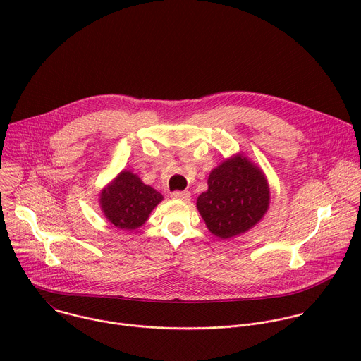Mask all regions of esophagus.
<instances>
[{"instance_id": "34e87169", "label": "esophagus", "mask_w": 361, "mask_h": 361, "mask_svg": "<svg viewBox=\"0 0 361 361\" xmlns=\"http://www.w3.org/2000/svg\"><path fill=\"white\" fill-rule=\"evenodd\" d=\"M171 197L176 200H181V201H188L191 194L188 191H174L171 192Z\"/></svg>"}]
</instances>
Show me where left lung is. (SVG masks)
<instances>
[{
    "label": "left lung",
    "instance_id": "8db88e82",
    "mask_svg": "<svg viewBox=\"0 0 361 361\" xmlns=\"http://www.w3.org/2000/svg\"><path fill=\"white\" fill-rule=\"evenodd\" d=\"M207 184V191L197 198V210L210 233L221 240L247 233L269 210L267 177L243 152L213 169Z\"/></svg>",
    "mask_w": 361,
    "mask_h": 361
}]
</instances>
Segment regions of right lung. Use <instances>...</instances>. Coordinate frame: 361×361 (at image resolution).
Returning <instances> with one entry per match:
<instances>
[{
	"instance_id": "1",
	"label": "right lung",
	"mask_w": 361,
	"mask_h": 361,
	"mask_svg": "<svg viewBox=\"0 0 361 361\" xmlns=\"http://www.w3.org/2000/svg\"><path fill=\"white\" fill-rule=\"evenodd\" d=\"M163 195L130 170H123L99 191V209L114 227L126 231L140 228Z\"/></svg>"
}]
</instances>
